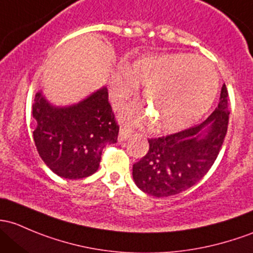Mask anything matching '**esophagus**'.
I'll use <instances>...</instances> for the list:
<instances>
[{
	"label": "esophagus",
	"instance_id": "34e87169",
	"mask_svg": "<svg viewBox=\"0 0 253 253\" xmlns=\"http://www.w3.org/2000/svg\"><path fill=\"white\" fill-rule=\"evenodd\" d=\"M129 135H131V132L128 131V129L126 128H120V132H119V140L120 142H124V140H127L129 138Z\"/></svg>",
	"mask_w": 253,
	"mask_h": 253
}]
</instances>
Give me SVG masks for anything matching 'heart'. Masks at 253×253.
Returning <instances> with one entry per match:
<instances>
[{
    "label": "heart",
    "mask_w": 253,
    "mask_h": 253,
    "mask_svg": "<svg viewBox=\"0 0 253 253\" xmlns=\"http://www.w3.org/2000/svg\"><path fill=\"white\" fill-rule=\"evenodd\" d=\"M145 87L144 103L151 125L161 132H177L198 121L211 108L217 93L218 78L211 63L188 53L145 55L131 69L122 66L110 84V98L115 106ZM125 120L134 125L140 116L132 109Z\"/></svg>",
    "instance_id": "1"
}]
</instances>
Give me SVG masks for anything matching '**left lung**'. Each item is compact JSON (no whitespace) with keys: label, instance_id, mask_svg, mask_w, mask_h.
Masks as SVG:
<instances>
[{"label":"left lung","instance_id":"1","mask_svg":"<svg viewBox=\"0 0 253 253\" xmlns=\"http://www.w3.org/2000/svg\"><path fill=\"white\" fill-rule=\"evenodd\" d=\"M228 99L223 84L218 106L204 122L148 139V153L133 165L137 187L155 198H166L196 184L214 164L224 142L230 113Z\"/></svg>","mask_w":253,"mask_h":253}]
</instances>
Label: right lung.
Returning <instances> with one entry per match:
<instances>
[{"label":"right lung","instance_id":"1","mask_svg":"<svg viewBox=\"0 0 253 253\" xmlns=\"http://www.w3.org/2000/svg\"><path fill=\"white\" fill-rule=\"evenodd\" d=\"M33 116L36 121L34 140L40 156L55 174L66 179L94 173L105 145L118 142L120 127L106 87L66 108L50 105L39 92Z\"/></svg>","mask_w":253,"mask_h":253}]
</instances>
